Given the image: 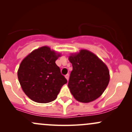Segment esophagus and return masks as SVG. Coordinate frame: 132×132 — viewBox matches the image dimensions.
I'll return each mask as SVG.
<instances>
[{"instance_id": "obj_1", "label": "esophagus", "mask_w": 132, "mask_h": 132, "mask_svg": "<svg viewBox=\"0 0 132 132\" xmlns=\"http://www.w3.org/2000/svg\"><path fill=\"white\" fill-rule=\"evenodd\" d=\"M69 74H67V75H65V78H66V79L68 80H68H69Z\"/></svg>"}]
</instances>
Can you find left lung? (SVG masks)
I'll list each match as a JSON object with an SVG mask.
<instances>
[{
  "label": "left lung",
  "instance_id": "left-lung-1",
  "mask_svg": "<svg viewBox=\"0 0 132 132\" xmlns=\"http://www.w3.org/2000/svg\"><path fill=\"white\" fill-rule=\"evenodd\" d=\"M72 63L68 82L70 92L79 102L87 103L99 97L110 80L107 66L95 54L86 50L69 57Z\"/></svg>",
  "mask_w": 132,
  "mask_h": 132
}]
</instances>
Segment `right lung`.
<instances>
[{
	"label": "right lung",
	"instance_id": "obj_1",
	"mask_svg": "<svg viewBox=\"0 0 132 132\" xmlns=\"http://www.w3.org/2000/svg\"><path fill=\"white\" fill-rule=\"evenodd\" d=\"M60 56L48 46L33 51L23 60L18 70L21 87L30 99L48 103L56 99L67 80L55 63Z\"/></svg>",
	"mask_w": 132,
	"mask_h": 132
}]
</instances>
